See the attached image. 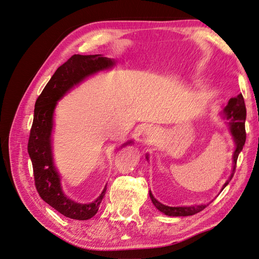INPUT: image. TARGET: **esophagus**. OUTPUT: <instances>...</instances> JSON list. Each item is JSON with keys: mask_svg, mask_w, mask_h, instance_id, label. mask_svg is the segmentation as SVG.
I'll use <instances>...</instances> for the list:
<instances>
[{"mask_svg": "<svg viewBox=\"0 0 259 259\" xmlns=\"http://www.w3.org/2000/svg\"><path fill=\"white\" fill-rule=\"evenodd\" d=\"M156 137V130L155 128H149L146 131V135H145V141L147 144H151L152 142H154Z\"/></svg>", "mask_w": 259, "mask_h": 259, "instance_id": "esophagus-1", "label": "esophagus"}]
</instances>
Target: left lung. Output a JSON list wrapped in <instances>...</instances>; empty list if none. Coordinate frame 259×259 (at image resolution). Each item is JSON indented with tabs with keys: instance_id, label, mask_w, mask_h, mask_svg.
<instances>
[{
	"instance_id": "obj_1",
	"label": "left lung",
	"mask_w": 259,
	"mask_h": 259,
	"mask_svg": "<svg viewBox=\"0 0 259 259\" xmlns=\"http://www.w3.org/2000/svg\"><path fill=\"white\" fill-rule=\"evenodd\" d=\"M223 118L227 120V124H228L229 132L233 137L234 143H235V151L233 155V170H231L230 177L228 180L226 181L224 187L221 190H224L226 186H228L231 179L234 177V173L236 170V164H237V159H238L239 153L242 151V147L245 145L246 142V131H245V120H246V105L245 100L242 95L239 94L238 96L233 97L229 99L227 106L224 108L223 113H221ZM146 160H149V154H146ZM150 198L152 200L154 207L161 211L162 213L166 215H170V217H187V215H192L196 214L200 211H202L208 204H194V205H184V207H168L161 203L160 201L153 196L151 190H150Z\"/></svg>"
}]
</instances>
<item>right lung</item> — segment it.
I'll list each match as a JSON object with an SVG mask.
<instances>
[{"label": "right lung", "instance_id": "right-lung-1", "mask_svg": "<svg viewBox=\"0 0 259 259\" xmlns=\"http://www.w3.org/2000/svg\"><path fill=\"white\" fill-rule=\"evenodd\" d=\"M115 65L114 59L102 55H73L56 70L34 105L28 153L32 162L35 187L41 199L67 218L76 220L93 218L97 213L107 188L105 186L100 196L89 203L73 201L63 192L52 152L55 109L58 102L72 88L95 73L112 69ZM132 143L133 141H128L120 149Z\"/></svg>", "mask_w": 259, "mask_h": 259}]
</instances>
